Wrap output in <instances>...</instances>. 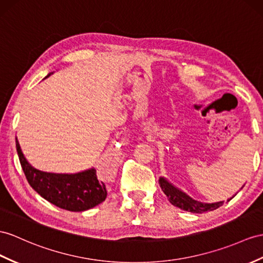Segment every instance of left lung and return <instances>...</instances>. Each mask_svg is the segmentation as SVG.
Segmentation results:
<instances>
[{"mask_svg": "<svg viewBox=\"0 0 263 263\" xmlns=\"http://www.w3.org/2000/svg\"><path fill=\"white\" fill-rule=\"evenodd\" d=\"M159 185L165 193V195L168 197L170 202L177 208H180L184 211H189V212L192 213H204V212H209V211H213L217 208H220L224 202H217V203H212V204H205V203H201L197 202L195 200H192L190 196H187L183 192L180 190L175 189L173 185H171L167 181H165L164 178H159L158 181ZM231 200V198H230ZM228 200V201H230Z\"/></svg>", "mask_w": 263, "mask_h": 263, "instance_id": "8db88e82", "label": "left lung"}]
</instances>
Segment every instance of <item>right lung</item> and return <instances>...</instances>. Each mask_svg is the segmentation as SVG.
Segmentation results:
<instances>
[{"label":"right lung","mask_w":263,"mask_h":263,"mask_svg":"<svg viewBox=\"0 0 263 263\" xmlns=\"http://www.w3.org/2000/svg\"><path fill=\"white\" fill-rule=\"evenodd\" d=\"M16 140V151L25 177L37 194L55 206L81 212L102 203L107 197L104 182H99L96 170L77 174H54L37 171L28 163Z\"/></svg>","instance_id":"right-lung-1"}]
</instances>
